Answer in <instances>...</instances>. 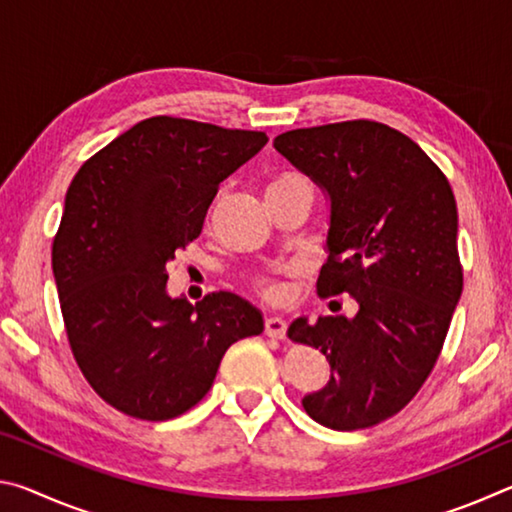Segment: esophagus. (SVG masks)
<instances>
[{
  "label": "esophagus",
  "mask_w": 512,
  "mask_h": 512,
  "mask_svg": "<svg viewBox=\"0 0 512 512\" xmlns=\"http://www.w3.org/2000/svg\"><path fill=\"white\" fill-rule=\"evenodd\" d=\"M264 332L266 336H271V339H284V336H287V323L277 316H268L264 323Z\"/></svg>",
  "instance_id": "34e87169"
}]
</instances>
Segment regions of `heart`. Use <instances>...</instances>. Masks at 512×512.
Masks as SVG:
<instances>
[{"mask_svg":"<svg viewBox=\"0 0 512 512\" xmlns=\"http://www.w3.org/2000/svg\"><path fill=\"white\" fill-rule=\"evenodd\" d=\"M287 192H307V194H314V185H311V180L305 176V173L300 171H282L277 173V176L268 183L266 189V196L268 194H287ZM262 291L266 298H277L280 296V287H277L275 282H262Z\"/></svg>","mask_w":512,"mask_h":512,"instance_id":"obj_1","label":"heart"}]
</instances>
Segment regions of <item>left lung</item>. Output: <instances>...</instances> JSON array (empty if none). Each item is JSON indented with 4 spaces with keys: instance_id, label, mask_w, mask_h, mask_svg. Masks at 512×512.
<instances>
[{
    "instance_id": "8db88e82",
    "label": "left lung",
    "mask_w": 512,
    "mask_h": 512,
    "mask_svg": "<svg viewBox=\"0 0 512 512\" xmlns=\"http://www.w3.org/2000/svg\"><path fill=\"white\" fill-rule=\"evenodd\" d=\"M273 146L329 201L318 293L357 302L354 316L289 325V339L323 352L332 368L302 406L329 429L372 427L420 391L461 300L454 192L411 137L377 121L298 128Z\"/></svg>"
}]
</instances>
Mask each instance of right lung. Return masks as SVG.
<instances>
[{"mask_svg": "<svg viewBox=\"0 0 512 512\" xmlns=\"http://www.w3.org/2000/svg\"><path fill=\"white\" fill-rule=\"evenodd\" d=\"M266 133L176 117L135 124L76 173L51 250L60 309L85 379L117 411L171 420L210 391L225 350L264 332L228 291L192 305L167 266L203 230L219 185Z\"/></svg>", "mask_w": 512, "mask_h": 512, "instance_id": "1", "label": "right lung"}]
</instances>
